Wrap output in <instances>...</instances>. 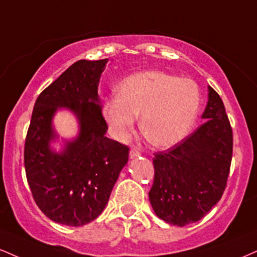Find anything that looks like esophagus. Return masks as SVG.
<instances>
[{"label":"esophagus","instance_id":"1","mask_svg":"<svg viewBox=\"0 0 257 257\" xmlns=\"http://www.w3.org/2000/svg\"><path fill=\"white\" fill-rule=\"evenodd\" d=\"M140 151L138 150V148H135V147H133L131 151H129V157H131L132 159H134V158H138V157H140Z\"/></svg>","mask_w":257,"mask_h":257}]
</instances>
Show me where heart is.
I'll list each match as a JSON object with an SVG mask.
<instances>
[{
    "label": "heart",
    "instance_id": "1",
    "mask_svg": "<svg viewBox=\"0 0 257 257\" xmlns=\"http://www.w3.org/2000/svg\"><path fill=\"white\" fill-rule=\"evenodd\" d=\"M201 105L199 86L190 79L160 70L128 76L118 95L107 99L103 116L117 140H126L141 116L140 129L150 144L169 148L184 140L195 124Z\"/></svg>",
    "mask_w": 257,
    "mask_h": 257
}]
</instances>
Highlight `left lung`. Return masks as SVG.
I'll return each mask as SVG.
<instances>
[{
    "label": "left lung",
    "instance_id": "obj_1",
    "mask_svg": "<svg viewBox=\"0 0 257 257\" xmlns=\"http://www.w3.org/2000/svg\"><path fill=\"white\" fill-rule=\"evenodd\" d=\"M206 120L153 159L148 196L157 217L176 226L199 221L221 199L232 159V129L217 92L208 86Z\"/></svg>",
    "mask_w": 257,
    "mask_h": 257
}]
</instances>
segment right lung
<instances>
[{"label": "right lung", "mask_w": 257, "mask_h": 257, "mask_svg": "<svg viewBox=\"0 0 257 257\" xmlns=\"http://www.w3.org/2000/svg\"><path fill=\"white\" fill-rule=\"evenodd\" d=\"M109 60H80L37 98L25 142L26 177L37 206L49 219L68 226L88 224L104 211L129 148L105 137L98 86ZM67 109L79 125L75 138L62 140L53 126L57 110Z\"/></svg>", "instance_id": "add662e5"}]
</instances>
